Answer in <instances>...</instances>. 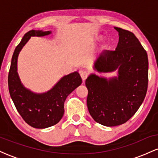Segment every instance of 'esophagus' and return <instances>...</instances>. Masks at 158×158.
<instances>
[{"label": "esophagus", "instance_id": "1", "mask_svg": "<svg viewBox=\"0 0 158 158\" xmlns=\"http://www.w3.org/2000/svg\"><path fill=\"white\" fill-rule=\"evenodd\" d=\"M80 75H81V79H82V80L85 81V79H87V77H88V72L85 71V70H81V71H80Z\"/></svg>", "mask_w": 158, "mask_h": 158}]
</instances>
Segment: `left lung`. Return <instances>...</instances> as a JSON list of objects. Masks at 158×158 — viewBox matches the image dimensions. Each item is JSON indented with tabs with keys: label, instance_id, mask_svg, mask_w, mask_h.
Returning <instances> with one entry per match:
<instances>
[{
	"label": "left lung",
	"instance_id": "1",
	"mask_svg": "<svg viewBox=\"0 0 158 158\" xmlns=\"http://www.w3.org/2000/svg\"><path fill=\"white\" fill-rule=\"evenodd\" d=\"M119 42L114 51L104 50L94 64L99 73L118 70V77L90 74L85 81L87 106L96 122L105 126L126 123L141 106L148 88V56L135 34L114 27Z\"/></svg>",
	"mask_w": 158,
	"mask_h": 158
}]
</instances>
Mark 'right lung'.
<instances>
[{"mask_svg":"<svg viewBox=\"0 0 158 158\" xmlns=\"http://www.w3.org/2000/svg\"><path fill=\"white\" fill-rule=\"evenodd\" d=\"M51 31L32 30L25 34L16 47L9 71L8 86L10 97L23 120L36 128H46L57 124L64 115V103L68 96L81 84L77 71L64 76L51 90L35 94L27 89L20 80L17 72L18 56L31 36H44Z\"/></svg>","mask_w":158,"mask_h":158,"instance_id":"obj_1","label":"right lung"}]
</instances>
